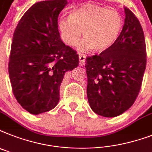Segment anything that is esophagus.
Masks as SVG:
<instances>
[{
    "mask_svg": "<svg viewBox=\"0 0 152 152\" xmlns=\"http://www.w3.org/2000/svg\"><path fill=\"white\" fill-rule=\"evenodd\" d=\"M79 59H80V65L83 66L85 64V60H86V56L84 55L80 54L79 55Z\"/></svg>",
    "mask_w": 152,
    "mask_h": 152,
    "instance_id": "1",
    "label": "esophagus"
}]
</instances>
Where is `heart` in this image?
<instances>
[{"mask_svg":"<svg viewBox=\"0 0 152 152\" xmlns=\"http://www.w3.org/2000/svg\"><path fill=\"white\" fill-rule=\"evenodd\" d=\"M123 27V17L119 12L93 4L77 7L69 19L61 18L58 22L61 39L69 46L78 44L83 32L84 40L80 49L83 51L92 48L98 52L108 50L118 40Z\"/></svg>","mask_w":152,"mask_h":152,"instance_id":"1","label":"heart"}]
</instances>
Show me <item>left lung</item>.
Returning <instances> with one entry per match:
<instances>
[{
  "mask_svg": "<svg viewBox=\"0 0 152 152\" xmlns=\"http://www.w3.org/2000/svg\"><path fill=\"white\" fill-rule=\"evenodd\" d=\"M125 23L118 40L100 55L87 57V94L96 114L115 117L128 110L141 87L146 68L144 32L135 15L125 8Z\"/></svg>",
  "mask_w": 152,
  "mask_h": 152,
  "instance_id": "8db88e82",
  "label": "left lung"
}]
</instances>
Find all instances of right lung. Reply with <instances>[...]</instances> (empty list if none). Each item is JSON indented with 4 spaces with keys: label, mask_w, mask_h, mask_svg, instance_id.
I'll return each instance as SVG.
<instances>
[{
    "label": "right lung",
    "mask_w": 152,
    "mask_h": 152,
    "mask_svg": "<svg viewBox=\"0 0 152 152\" xmlns=\"http://www.w3.org/2000/svg\"><path fill=\"white\" fill-rule=\"evenodd\" d=\"M67 4L66 0L34 4L13 34L10 81L17 102L31 114L55 108L64 75L79 65V55L61 41L58 29L59 13Z\"/></svg>",
    "instance_id": "obj_1"
}]
</instances>
